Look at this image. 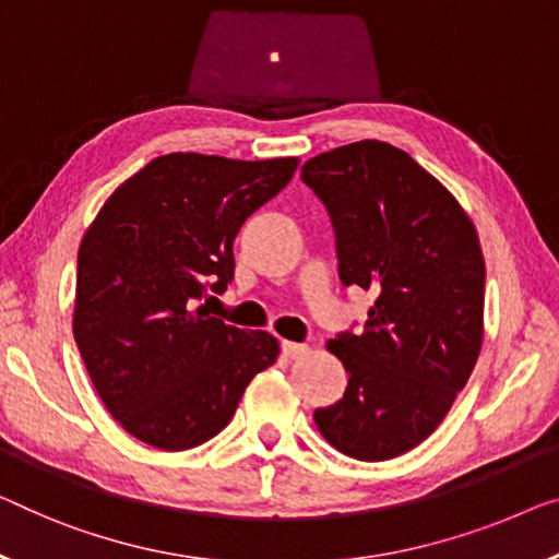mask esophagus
I'll use <instances>...</instances> for the list:
<instances>
[{"mask_svg": "<svg viewBox=\"0 0 559 559\" xmlns=\"http://www.w3.org/2000/svg\"><path fill=\"white\" fill-rule=\"evenodd\" d=\"M281 352H283V356H286V359H301L304 354H308V346L296 344V341H283Z\"/></svg>", "mask_w": 559, "mask_h": 559, "instance_id": "obj_1", "label": "esophagus"}]
</instances>
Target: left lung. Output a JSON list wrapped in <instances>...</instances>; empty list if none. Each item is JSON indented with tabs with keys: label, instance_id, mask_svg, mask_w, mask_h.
I'll list each match as a JSON object with an SVG mask.
<instances>
[{
	"label": "left lung",
	"instance_id": "1",
	"mask_svg": "<svg viewBox=\"0 0 559 559\" xmlns=\"http://www.w3.org/2000/svg\"><path fill=\"white\" fill-rule=\"evenodd\" d=\"M301 180L329 211L341 283L377 296L364 331L326 344L348 384L336 404L313 412L316 427L341 454L391 460L439 427L477 364V230L435 175L379 140L311 157Z\"/></svg>",
	"mask_w": 559,
	"mask_h": 559
}]
</instances>
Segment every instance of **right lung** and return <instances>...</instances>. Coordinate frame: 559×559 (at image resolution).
<instances>
[{
  "instance_id": "1",
  "label": "right lung",
  "mask_w": 559,
  "mask_h": 559,
  "mask_svg": "<svg viewBox=\"0 0 559 559\" xmlns=\"http://www.w3.org/2000/svg\"><path fill=\"white\" fill-rule=\"evenodd\" d=\"M296 168L298 157L160 155L87 228L72 331L128 435L165 452L203 444L233 419L255 373L276 364L271 333L228 326L200 301L228 288L240 226Z\"/></svg>"
}]
</instances>
